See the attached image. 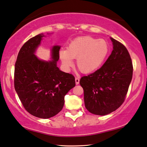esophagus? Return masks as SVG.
<instances>
[{
    "label": "esophagus",
    "mask_w": 147,
    "mask_h": 147,
    "mask_svg": "<svg viewBox=\"0 0 147 147\" xmlns=\"http://www.w3.org/2000/svg\"><path fill=\"white\" fill-rule=\"evenodd\" d=\"M75 82H76V85H78V84H79V83H80V79H79V78H78V77H76V78H75Z\"/></svg>",
    "instance_id": "1"
}]
</instances>
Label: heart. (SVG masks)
Returning <instances> with one entry per match:
<instances>
[{"instance_id":"1","label":"heart","mask_w":147,"mask_h":147,"mask_svg":"<svg viewBox=\"0 0 147 147\" xmlns=\"http://www.w3.org/2000/svg\"><path fill=\"white\" fill-rule=\"evenodd\" d=\"M109 50L108 42L90 36L76 38L67 48L59 51V57L64 67L69 69L76 58V65L84 73H91L97 70L103 63Z\"/></svg>"}]
</instances>
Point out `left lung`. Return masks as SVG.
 <instances>
[{
  "label": "left lung",
  "instance_id": "obj_1",
  "mask_svg": "<svg viewBox=\"0 0 147 147\" xmlns=\"http://www.w3.org/2000/svg\"><path fill=\"white\" fill-rule=\"evenodd\" d=\"M113 51L101 67L82 77L84 103L89 112L106 115L115 111L125 100L132 78L133 65L128 50L110 38Z\"/></svg>",
  "mask_w": 147,
  "mask_h": 147
}]
</instances>
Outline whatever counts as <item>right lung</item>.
Returning <instances> with one entry per match:
<instances>
[{
    "instance_id": "obj_1",
    "label": "right lung",
    "mask_w": 147,
    "mask_h": 147,
    "mask_svg": "<svg viewBox=\"0 0 147 147\" xmlns=\"http://www.w3.org/2000/svg\"><path fill=\"white\" fill-rule=\"evenodd\" d=\"M43 37V34L37 35L20 49L15 65L14 87L29 113L49 119L63 108L65 95L75 86V79L73 74L61 71L57 67L60 46L52 48V60L49 61L35 55Z\"/></svg>"
}]
</instances>
